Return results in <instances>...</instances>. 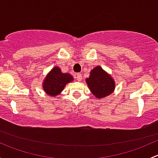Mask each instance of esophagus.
Segmentation results:
<instances>
[{
  "label": "esophagus",
  "mask_w": 158,
  "mask_h": 158,
  "mask_svg": "<svg viewBox=\"0 0 158 158\" xmlns=\"http://www.w3.org/2000/svg\"><path fill=\"white\" fill-rule=\"evenodd\" d=\"M76 80H78V81H82V75H81L80 73H78V74H76Z\"/></svg>",
  "instance_id": "34e87169"
}]
</instances>
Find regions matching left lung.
<instances>
[{
	"mask_svg": "<svg viewBox=\"0 0 158 158\" xmlns=\"http://www.w3.org/2000/svg\"><path fill=\"white\" fill-rule=\"evenodd\" d=\"M86 82L92 94L98 98L108 96L114 89L112 78L100 66H97L91 71Z\"/></svg>",
	"mask_w": 158,
	"mask_h": 158,
	"instance_id": "1",
	"label": "left lung"
}]
</instances>
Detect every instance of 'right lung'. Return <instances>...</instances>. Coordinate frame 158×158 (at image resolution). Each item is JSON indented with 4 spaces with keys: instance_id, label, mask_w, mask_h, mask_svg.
<instances>
[{
    "instance_id": "right-lung-1",
    "label": "right lung",
    "mask_w": 158,
    "mask_h": 158,
    "mask_svg": "<svg viewBox=\"0 0 158 158\" xmlns=\"http://www.w3.org/2000/svg\"><path fill=\"white\" fill-rule=\"evenodd\" d=\"M73 80V76L69 73H63L60 68L54 67L44 80V89L49 95L55 96L63 91L68 82Z\"/></svg>"
}]
</instances>
